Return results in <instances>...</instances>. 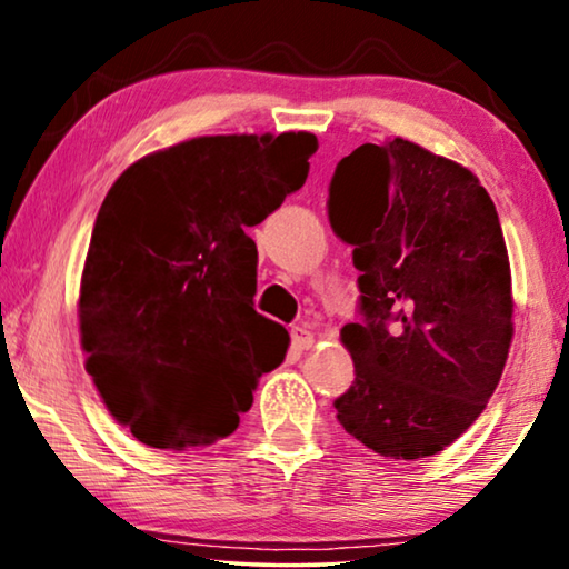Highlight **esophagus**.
<instances>
[{
	"label": "esophagus",
	"mask_w": 569,
	"mask_h": 569,
	"mask_svg": "<svg viewBox=\"0 0 569 569\" xmlns=\"http://www.w3.org/2000/svg\"><path fill=\"white\" fill-rule=\"evenodd\" d=\"M313 333L303 329V326H293L291 329V349L293 351H308L313 346Z\"/></svg>",
	"instance_id": "34e87169"
}]
</instances>
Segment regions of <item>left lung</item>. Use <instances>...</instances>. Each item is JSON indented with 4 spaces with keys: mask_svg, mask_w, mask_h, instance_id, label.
I'll list each match as a JSON object with an SVG mask.
<instances>
[{
    "mask_svg": "<svg viewBox=\"0 0 569 569\" xmlns=\"http://www.w3.org/2000/svg\"><path fill=\"white\" fill-rule=\"evenodd\" d=\"M326 206L361 273L359 321L341 329L356 379L336 419L381 457L437 455L487 407L512 343L492 198L467 168L393 138L346 156Z\"/></svg>",
    "mask_w": 569,
    "mask_h": 569,
    "instance_id": "8db88e82",
    "label": "left lung"
}]
</instances>
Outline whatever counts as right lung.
I'll return each instance as SVG.
<instances>
[{"mask_svg":"<svg viewBox=\"0 0 569 569\" xmlns=\"http://www.w3.org/2000/svg\"><path fill=\"white\" fill-rule=\"evenodd\" d=\"M319 150L311 132L213 134L152 152L104 196L80 286L88 373L142 445L233 435L288 331L253 308L246 230L281 208Z\"/></svg>","mask_w":569,"mask_h":569,"instance_id":"right-lung-1","label":"right lung"}]
</instances>
